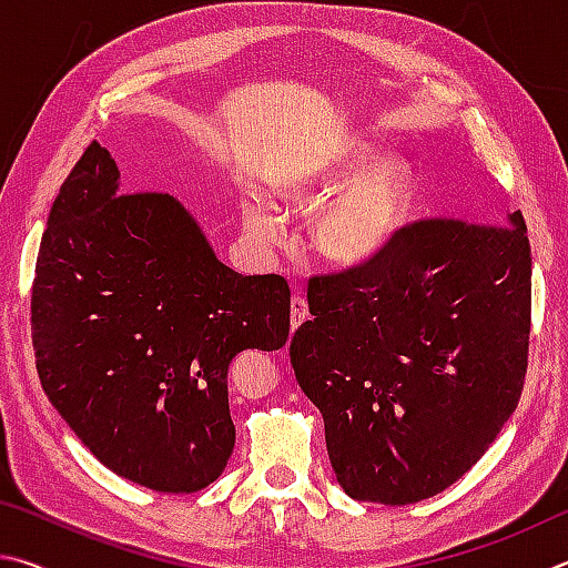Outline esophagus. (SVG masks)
Listing matches in <instances>:
<instances>
[{
	"mask_svg": "<svg viewBox=\"0 0 568 568\" xmlns=\"http://www.w3.org/2000/svg\"><path fill=\"white\" fill-rule=\"evenodd\" d=\"M310 320V306H306L304 296L294 294L292 296V329H300V326Z\"/></svg>",
	"mask_w": 568,
	"mask_h": 568,
	"instance_id": "1",
	"label": "esophagus"
}]
</instances>
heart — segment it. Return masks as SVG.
I'll use <instances>...</instances> for the list:
<instances>
[{"label": "heart", "mask_w": 568, "mask_h": 568, "mask_svg": "<svg viewBox=\"0 0 568 568\" xmlns=\"http://www.w3.org/2000/svg\"><path fill=\"white\" fill-rule=\"evenodd\" d=\"M376 156L362 136H342L310 162L276 176L274 196L290 212L312 214L314 252L339 268L374 264L389 248L412 212V172L399 156ZM246 232L256 242H284V219L264 199L242 204Z\"/></svg>", "instance_id": "1"}]
</instances>
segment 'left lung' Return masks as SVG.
Returning <instances> with one entry per match:
<instances>
[{"instance_id": "8db88e82", "label": "left lung", "mask_w": 568, "mask_h": 568, "mask_svg": "<svg viewBox=\"0 0 568 568\" xmlns=\"http://www.w3.org/2000/svg\"><path fill=\"white\" fill-rule=\"evenodd\" d=\"M290 356L324 416L342 489L429 499L471 469L521 399L531 246L506 224L419 219L362 268L310 278Z\"/></svg>"}]
</instances>
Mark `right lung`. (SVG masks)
Returning <instances> with one entry per match:
<instances>
[{
    "label": "right lung",
    "instance_id": "obj_1",
    "mask_svg": "<svg viewBox=\"0 0 568 568\" xmlns=\"http://www.w3.org/2000/svg\"><path fill=\"white\" fill-rule=\"evenodd\" d=\"M290 296L284 276L219 262L174 196L119 194V169L94 139L39 244V382L106 469L154 491H199L234 452L229 364L282 349Z\"/></svg>",
    "mask_w": 568,
    "mask_h": 568
}]
</instances>
